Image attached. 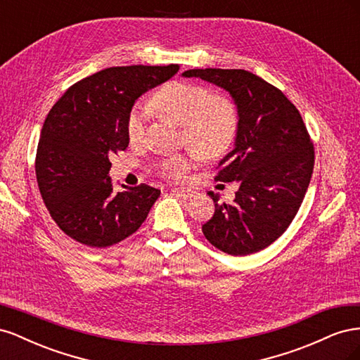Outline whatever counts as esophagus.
I'll use <instances>...</instances> for the list:
<instances>
[{
    "mask_svg": "<svg viewBox=\"0 0 360 360\" xmlns=\"http://www.w3.org/2000/svg\"><path fill=\"white\" fill-rule=\"evenodd\" d=\"M171 193L177 195V197L184 198V200H189V198L195 197V192H193V191H191V189H183V188H174V189H171Z\"/></svg>",
    "mask_w": 360,
    "mask_h": 360,
    "instance_id": "esophagus-1",
    "label": "esophagus"
}]
</instances>
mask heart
<instances>
[{"mask_svg":"<svg viewBox=\"0 0 360 360\" xmlns=\"http://www.w3.org/2000/svg\"><path fill=\"white\" fill-rule=\"evenodd\" d=\"M150 110L165 114L183 124V143L202 156L214 158L228 148L236 136L237 112L230 99L212 94L204 85L174 81L163 85L147 103H136L127 117V136L138 144L146 136ZM197 153L171 155L158 163L160 176L169 180L186 177Z\"/></svg>","mask_w":360,"mask_h":360,"instance_id":"1","label":"heart"}]
</instances>
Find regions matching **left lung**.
<instances>
[{"label":"left lung","mask_w":360,"mask_h":360,"mask_svg":"<svg viewBox=\"0 0 360 360\" xmlns=\"http://www.w3.org/2000/svg\"><path fill=\"white\" fill-rule=\"evenodd\" d=\"M225 89L237 105L234 148L216 167V181H237L233 204L209 192L214 214L202 233L214 248L230 255H249L285 233L309 186L314 144L300 112L275 85L242 69H192Z\"/></svg>","instance_id":"8db88e82"}]
</instances>
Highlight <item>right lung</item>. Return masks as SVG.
Wrapping results in <instances>:
<instances>
[{
    "instance_id": "right-lung-1",
    "label": "right lung",
    "mask_w": 360,
    "mask_h": 360,
    "mask_svg": "<svg viewBox=\"0 0 360 360\" xmlns=\"http://www.w3.org/2000/svg\"><path fill=\"white\" fill-rule=\"evenodd\" d=\"M169 66L108 68L73 84L52 106L36 153V177L52 219L73 240L106 248L143 225L160 191L141 183L115 192L110 156L129 146L135 101L179 72Z\"/></svg>"
}]
</instances>
